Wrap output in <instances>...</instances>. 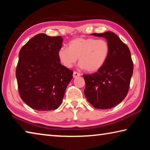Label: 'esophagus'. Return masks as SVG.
Returning <instances> with one entry per match:
<instances>
[{"mask_svg":"<svg viewBox=\"0 0 150 150\" xmlns=\"http://www.w3.org/2000/svg\"><path fill=\"white\" fill-rule=\"evenodd\" d=\"M79 76H81V74L79 73L78 72H76V71H74L73 72V77L74 78H76L77 77H79Z\"/></svg>","mask_w":150,"mask_h":150,"instance_id":"obj_1","label":"esophagus"}]
</instances>
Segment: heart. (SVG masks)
Segmentation results:
<instances>
[{
  "instance_id": "1",
  "label": "heart",
  "mask_w": 150,
  "mask_h": 150,
  "mask_svg": "<svg viewBox=\"0 0 150 150\" xmlns=\"http://www.w3.org/2000/svg\"><path fill=\"white\" fill-rule=\"evenodd\" d=\"M110 54V45L105 40L93 38H77L69 42L68 47H62L57 51V56L65 67L71 68L79 61V66L88 72L100 70Z\"/></svg>"
}]
</instances>
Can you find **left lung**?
I'll use <instances>...</instances> for the list:
<instances>
[{
  "label": "left lung",
  "mask_w": 150,
  "mask_h": 150,
  "mask_svg": "<svg viewBox=\"0 0 150 150\" xmlns=\"http://www.w3.org/2000/svg\"><path fill=\"white\" fill-rule=\"evenodd\" d=\"M103 37L110 45V54L105 65L91 75H83L85 95L88 102L98 109L115 107L128 92L133 73V62L128 47L112 32L91 34Z\"/></svg>",
  "instance_id": "8db88e82"
}]
</instances>
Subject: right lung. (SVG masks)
Masks as SVG:
<instances>
[{"mask_svg":"<svg viewBox=\"0 0 150 150\" xmlns=\"http://www.w3.org/2000/svg\"><path fill=\"white\" fill-rule=\"evenodd\" d=\"M61 36L38 34L19 52L16 77L20 96L34 110H55L62 103L73 71L60 63L57 51L62 46Z\"/></svg>","mask_w":150,"mask_h":150,"instance_id":"obj_1","label":"right lung"}]
</instances>
